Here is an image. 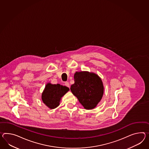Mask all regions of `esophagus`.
<instances>
[{"label":"esophagus","instance_id":"esophagus-1","mask_svg":"<svg viewBox=\"0 0 149 149\" xmlns=\"http://www.w3.org/2000/svg\"><path fill=\"white\" fill-rule=\"evenodd\" d=\"M65 85L66 87H70L69 82H65Z\"/></svg>","mask_w":149,"mask_h":149}]
</instances>
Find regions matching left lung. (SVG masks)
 <instances>
[{"mask_svg":"<svg viewBox=\"0 0 149 149\" xmlns=\"http://www.w3.org/2000/svg\"><path fill=\"white\" fill-rule=\"evenodd\" d=\"M74 84L70 91L85 109L95 108L101 100L104 87L101 79L94 73L76 72L74 76Z\"/></svg>","mask_w":149,"mask_h":149,"instance_id":"obj_1","label":"left lung"}]
</instances>
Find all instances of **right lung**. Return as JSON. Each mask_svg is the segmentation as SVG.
I'll list each match as a JSON object with an SVG mask.
<instances>
[{"instance_id": "add662e5", "label": "right lung", "mask_w": 149, "mask_h": 149, "mask_svg": "<svg viewBox=\"0 0 149 149\" xmlns=\"http://www.w3.org/2000/svg\"><path fill=\"white\" fill-rule=\"evenodd\" d=\"M69 91V88L60 84H52L48 83L42 93V101L49 108L55 109L60 104L62 97Z\"/></svg>"}]
</instances>
